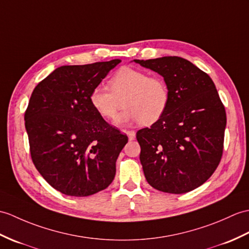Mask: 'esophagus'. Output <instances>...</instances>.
<instances>
[{
	"label": "esophagus",
	"instance_id": "1",
	"mask_svg": "<svg viewBox=\"0 0 249 249\" xmlns=\"http://www.w3.org/2000/svg\"><path fill=\"white\" fill-rule=\"evenodd\" d=\"M125 132H126V135L128 136V139H129V140H135V138H136V132H135L134 130H125Z\"/></svg>",
	"mask_w": 249,
	"mask_h": 249
}]
</instances>
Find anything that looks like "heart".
<instances>
[{"mask_svg":"<svg viewBox=\"0 0 249 249\" xmlns=\"http://www.w3.org/2000/svg\"><path fill=\"white\" fill-rule=\"evenodd\" d=\"M109 90L95 87L90 93V103L102 118L121 122L138 121L144 126L157 122L165 113L170 104V90L165 80L158 75L132 68H122L109 79Z\"/></svg>","mask_w":249,"mask_h":249,"instance_id":"obj_1","label":"heart"}]
</instances>
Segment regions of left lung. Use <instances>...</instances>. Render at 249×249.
Instances as JSON below:
<instances>
[{"label": "left lung", "mask_w": 249, "mask_h": 249, "mask_svg": "<svg viewBox=\"0 0 249 249\" xmlns=\"http://www.w3.org/2000/svg\"><path fill=\"white\" fill-rule=\"evenodd\" d=\"M163 76L170 104L163 117L137 132L147 182L165 193L201 186L222 159L226 111L209 75L181 57L138 60Z\"/></svg>", "instance_id": "8db88e82"}]
</instances>
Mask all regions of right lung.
I'll list each match as a JSON object with an SVG mask.
<instances>
[{
	"label": "right lung",
	"instance_id": "right-lung-1",
	"mask_svg": "<svg viewBox=\"0 0 249 249\" xmlns=\"http://www.w3.org/2000/svg\"><path fill=\"white\" fill-rule=\"evenodd\" d=\"M120 59L57 68L34 89L25 110L33 163L46 182L70 196L106 189L128 141L90 103V93Z\"/></svg>",
	"mask_w": 249,
	"mask_h": 249
}]
</instances>
